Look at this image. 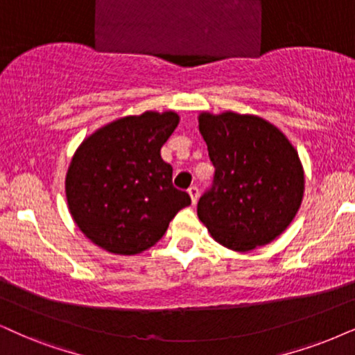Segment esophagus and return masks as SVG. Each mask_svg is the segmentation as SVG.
<instances>
[{"mask_svg":"<svg viewBox=\"0 0 355 355\" xmlns=\"http://www.w3.org/2000/svg\"><path fill=\"white\" fill-rule=\"evenodd\" d=\"M188 195H190L191 203H193V205H196V201H198V196H200V190H198V187L193 185V187L188 188Z\"/></svg>","mask_w":355,"mask_h":355,"instance_id":"1","label":"esophagus"}]
</instances>
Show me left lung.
Returning <instances> with one entry per match:
<instances>
[{
	"label": "left lung",
	"mask_w": 355,
	"mask_h": 355,
	"mask_svg": "<svg viewBox=\"0 0 355 355\" xmlns=\"http://www.w3.org/2000/svg\"><path fill=\"white\" fill-rule=\"evenodd\" d=\"M213 185L198 218L224 248L248 252L284 232L302 205L304 175L298 152L280 129L250 114L201 113Z\"/></svg>",
	"instance_id": "8db88e82"
}]
</instances>
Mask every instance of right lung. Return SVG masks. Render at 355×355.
Returning <instances> with one entry per match:
<instances>
[{"mask_svg":"<svg viewBox=\"0 0 355 355\" xmlns=\"http://www.w3.org/2000/svg\"><path fill=\"white\" fill-rule=\"evenodd\" d=\"M178 125L173 111L125 116L85 139L65 178L69 209L80 231L107 252L152 248L191 203L172 185L160 149Z\"/></svg>","mask_w":355,"mask_h":355,"instance_id":"right-lung-1","label":"right lung"}]
</instances>
